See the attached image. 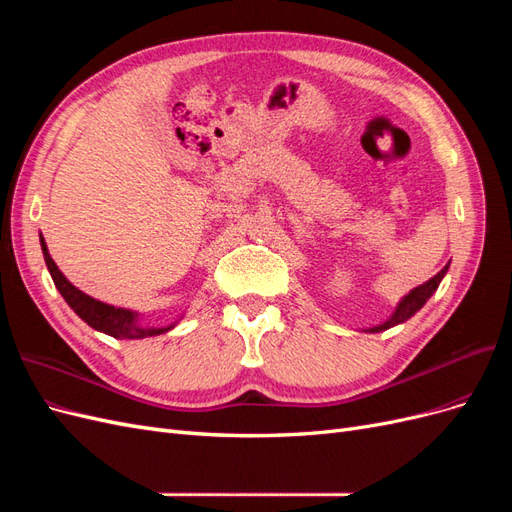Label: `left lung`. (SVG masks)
Segmentation results:
<instances>
[{
    "label": "left lung",
    "instance_id": "left-lung-1",
    "mask_svg": "<svg viewBox=\"0 0 512 512\" xmlns=\"http://www.w3.org/2000/svg\"><path fill=\"white\" fill-rule=\"evenodd\" d=\"M448 265H451V262H448ZM448 265H446L438 275H433L429 282L412 288V290L406 294V297H401L399 303H397L395 309H393V314H391L389 318H386L384 322L376 324V327L363 329V331H365V333H382V331H386V329L397 327V324H401V322L410 320V318L418 312V309H421V307L431 299V294L438 290L440 282L444 280V275H446V271H448Z\"/></svg>",
    "mask_w": 512,
    "mask_h": 512
}]
</instances>
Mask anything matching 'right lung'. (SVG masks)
<instances>
[{"label": "right lung", "instance_id": "1", "mask_svg": "<svg viewBox=\"0 0 512 512\" xmlns=\"http://www.w3.org/2000/svg\"><path fill=\"white\" fill-rule=\"evenodd\" d=\"M40 247L44 254L46 269H49L53 282H55V288L59 290L61 297H64V301L74 309V314L79 316L83 322H87L91 329H96L104 335H111L115 339H145V337H156V335L168 333L170 329H175L181 322V318L185 316V312H181L173 322L166 324V327H153V324L143 322V314L136 312V309L115 307V305H108L94 297H89V294L76 288L68 280V277L59 271L55 260L49 254V247H46V241L42 235H40Z\"/></svg>", "mask_w": 512, "mask_h": 512}]
</instances>
